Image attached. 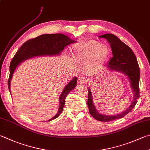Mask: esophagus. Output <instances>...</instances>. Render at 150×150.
<instances>
[{
  "label": "esophagus",
  "mask_w": 150,
  "mask_h": 150,
  "mask_svg": "<svg viewBox=\"0 0 150 150\" xmlns=\"http://www.w3.org/2000/svg\"><path fill=\"white\" fill-rule=\"evenodd\" d=\"M86 81V79L84 78V77H83V76H80L78 78V83L79 84H83L85 83Z\"/></svg>",
  "instance_id": "34e87169"
}]
</instances>
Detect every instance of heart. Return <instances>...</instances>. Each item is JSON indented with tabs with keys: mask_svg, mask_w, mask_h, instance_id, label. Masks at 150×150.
<instances>
[{
	"mask_svg": "<svg viewBox=\"0 0 150 150\" xmlns=\"http://www.w3.org/2000/svg\"><path fill=\"white\" fill-rule=\"evenodd\" d=\"M74 52L81 59L88 60L91 65H98L104 60L108 55V50L105 45L95 40H89L83 44L76 46L73 48ZM105 53L100 54L101 51Z\"/></svg>",
	"mask_w": 150,
	"mask_h": 150,
	"instance_id": "b5f03b06",
	"label": "heart"
}]
</instances>
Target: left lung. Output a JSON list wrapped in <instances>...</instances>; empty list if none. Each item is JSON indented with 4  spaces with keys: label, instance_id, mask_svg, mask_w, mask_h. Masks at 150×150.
Listing matches in <instances>:
<instances>
[{
    "label": "left lung",
    "instance_id": "obj_1",
    "mask_svg": "<svg viewBox=\"0 0 150 150\" xmlns=\"http://www.w3.org/2000/svg\"><path fill=\"white\" fill-rule=\"evenodd\" d=\"M100 37L106 39L110 44L112 50L113 57H111L110 59L108 64L106 65L107 68L110 71L121 72L127 76L134 94L131 105H130L126 110L117 115H106L100 113L96 109L93 102L91 91L90 88H88L87 104H88L90 113L98 121L108 122L123 117L134 108L137 103V100L140 97L139 81L140 71L137 57L132 49L125 45L123 42H122L117 37L113 34L108 33L101 35Z\"/></svg>",
    "mask_w": 150,
    "mask_h": 150
}]
</instances>
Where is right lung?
<instances>
[{
	"mask_svg": "<svg viewBox=\"0 0 150 150\" xmlns=\"http://www.w3.org/2000/svg\"><path fill=\"white\" fill-rule=\"evenodd\" d=\"M75 42V40L70 39L64 34H44L35 39H29L21 46L16 53L10 65V76L8 81L10 92V81L17 66L23 61L40 56H55L60 54L66 46ZM77 78L74 77L63 90L59 98V110L56 115L48 121H52L60 115L64 110L66 96L77 85Z\"/></svg>",
	"mask_w": 150,
	"mask_h": 150,
	"instance_id": "add662e5",
	"label": "right lung"
}]
</instances>
